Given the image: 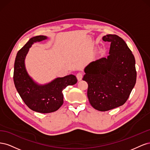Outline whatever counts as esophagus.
<instances>
[{
	"instance_id": "1",
	"label": "esophagus",
	"mask_w": 150,
	"mask_h": 150,
	"mask_svg": "<svg viewBox=\"0 0 150 150\" xmlns=\"http://www.w3.org/2000/svg\"><path fill=\"white\" fill-rule=\"evenodd\" d=\"M83 76V74L82 72H78V73L76 74L77 79H78V80L79 81H81V79H82Z\"/></svg>"
}]
</instances>
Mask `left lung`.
I'll list each match as a JSON object with an SVG mask.
<instances>
[{
  "label": "left lung",
  "instance_id": "1",
  "mask_svg": "<svg viewBox=\"0 0 150 150\" xmlns=\"http://www.w3.org/2000/svg\"><path fill=\"white\" fill-rule=\"evenodd\" d=\"M103 40L111 43L109 56L90 62L83 79L88 84L91 105L106 111L126 103L135 85L137 71L134 57L123 39L108 34Z\"/></svg>",
  "mask_w": 150,
  "mask_h": 150
}]
</instances>
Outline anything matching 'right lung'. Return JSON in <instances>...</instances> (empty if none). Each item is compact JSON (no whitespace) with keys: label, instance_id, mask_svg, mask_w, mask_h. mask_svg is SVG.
Segmentation results:
<instances>
[{"label":"right lung","instance_id":"right-lung-1","mask_svg":"<svg viewBox=\"0 0 150 150\" xmlns=\"http://www.w3.org/2000/svg\"><path fill=\"white\" fill-rule=\"evenodd\" d=\"M47 39L45 35L30 39L17 52L13 71V82L22 99L30 110L40 113L57 111L63 104V89L67 86L75 84L78 81L74 75L69 74L63 78H57L46 84H39L29 75L25 66L29 50L34 42Z\"/></svg>","mask_w":150,"mask_h":150}]
</instances>
